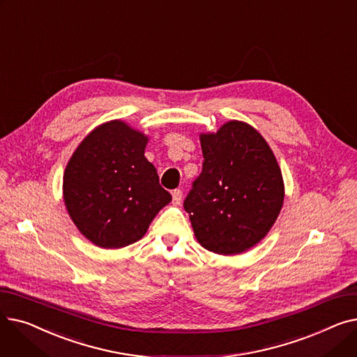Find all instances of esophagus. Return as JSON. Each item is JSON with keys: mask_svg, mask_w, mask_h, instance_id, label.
<instances>
[{"mask_svg": "<svg viewBox=\"0 0 357 357\" xmlns=\"http://www.w3.org/2000/svg\"><path fill=\"white\" fill-rule=\"evenodd\" d=\"M172 201L175 205H181V202H182V191L181 190H175L172 192Z\"/></svg>", "mask_w": 357, "mask_h": 357, "instance_id": "34e87169", "label": "esophagus"}]
</instances>
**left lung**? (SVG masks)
<instances>
[{"instance_id":"8db88e82","label":"left lung","mask_w":357,"mask_h":357,"mask_svg":"<svg viewBox=\"0 0 357 357\" xmlns=\"http://www.w3.org/2000/svg\"><path fill=\"white\" fill-rule=\"evenodd\" d=\"M199 142L202 172L183 208L204 249L240 255L269 233L282 210V172L268 142L245 121L224 123Z\"/></svg>"}]
</instances>
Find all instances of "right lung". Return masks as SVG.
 I'll list each match as a JSON object with an SVG mask.
<instances>
[{
	"label": "right lung",
	"mask_w": 357,
	"mask_h": 357,
	"mask_svg": "<svg viewBox=\"0 0 357 357\" xmlns=\"http://www.w3.org/2000/svg\"><path fill=\"white\" fill-rule=\"evenodd\" d=\"M149 137L121 120L100 124L79 143L63 174V201L93 245L120 249L140 240L172 201L144 158Z\"/></svg>",
	"instance_id": "right-lung-1"
}]
</instances>
